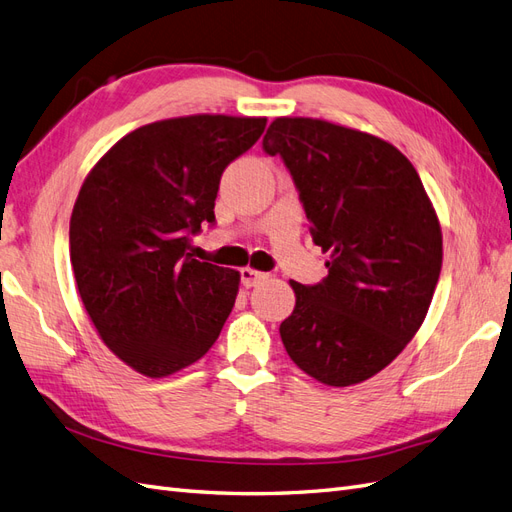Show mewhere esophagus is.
I'll return each instance as SVG.
<instances>
[{"label": "esophagus", "mask_w": 512, "mask_h": 512, "mask_svg": "<svg viewBox=\"0 0 512 512\" xmlns=\"http://www.w3.org/2000/svg\"><path fill=\"white\" fill-rule=\"evenodd\" d=\"M265 278H267V273H260V271L250 269V267L241 269V284H243L245 288H252V286L260 284Z\"/></svg>", "instance_id": "1"}]
</instances>
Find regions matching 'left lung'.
I'll return each instance as SVG.
<instances>
[{
  "label": "left lung",
  "mask_w": 512,
  "mask_h": 512,
  "mask_svg": "<svg viewBox=\"0 0 512 512\" xmlns=\"http://www.w3.org/2000/svg\"><path fill=\"white\" fill-rule=\"evenodd\" d=\"M262 148L299 189L312 239L329 254L316 286L290 280L280 325L290 359L331 388L392 364L422 327L444 258L435 206L396 146L321 118H275Z\"/></svg>",
  "instance_id": "8db88e82"
}]
</instances>
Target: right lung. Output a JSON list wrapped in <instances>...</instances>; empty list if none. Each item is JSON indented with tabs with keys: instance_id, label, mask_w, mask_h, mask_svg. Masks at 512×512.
Instances as JSON below:
<instances>
[{
	"instance_id": "obj_1",
	"label": "right lung",
	"mask_w": 512,
	"mask_h": 512,
	"mask_svg": "<svg viewBox=\"0 0 512 512\" xmlns=\"http://www.w3.org/2000/svg\"><path fill=\"white\" fill-rule=\"evenodd\" d=\"M267 118L196 114L127 133L88 172L71 215V262L96 334L124 364L161 379L198 362L222 331L241 273L187 254L215 222L226 165Z\"/></svg>"
}]
</instances>
